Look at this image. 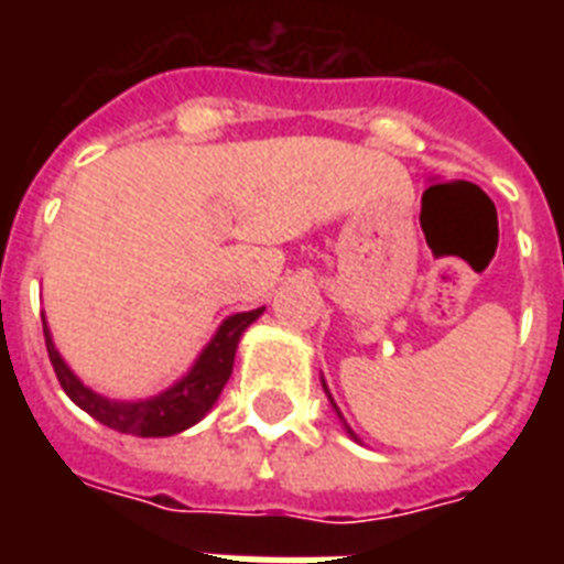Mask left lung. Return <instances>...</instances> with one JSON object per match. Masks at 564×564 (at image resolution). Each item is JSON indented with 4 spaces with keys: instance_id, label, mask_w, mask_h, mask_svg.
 I'll use <instances>...</instances> for the list:
<instances>
[{
    "instance_id": "1",
    "label": "left lung",
    "mask_w": 564,
    "mask_h": 564,
    "mask_svg": "<svg viewBox=\"0 0 564 564\" xmlns=\"http://www.w3.org/2000/svg\"><path fill=\"white\" fill-rule=\"evenodd\" d=\"M334 406H336V403H334ZM348 433H351V430H348ZM351 436H354V433H351Z\"/></svg>"
}]
</instances>
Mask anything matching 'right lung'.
<instances>
[{
    "instance_id": "1",
    "label": "right lung",
    "mask_w": 564,
    "mask_h": 564,
    "mask_svg": "<svg viewBox=\"0 0 564 564\" xmlns=\"http://www.w3.org/2000/svg\"><path fill=\"white\" fill-rule=\"evenodd\" d=\"M260 313H263V307L225 318L219 334L213 336V343L204 348L202 357L195 360L193 371L181 383H175L170 392L158 394L152 401L137 403L108 401V398L87 389L73 371L66 369V362L61 360V354L55 351V345L48 339L46 327H43V336H46V351L57 380L64 386V392L84 412H90L93 419L101 421L105 427L131 433V436H175L181 430L193 427L195 421H202L204 412L216 403V398L228 383L230 371H234V354H237L239 336Z\"/></svg>"
}]
</instances>
